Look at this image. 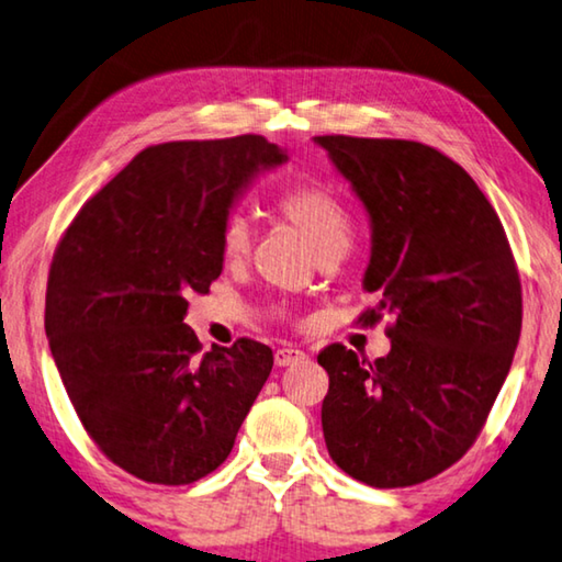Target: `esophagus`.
<instances>
[{
    "label": "esophagus",
    "instance_id": "obj_1",
    "mask_svg": "<svg viewBox=\"0 0 562 562\" xmlns=\"http://www.w3.org/2000/svg\"><path fill=\"white\" fill-rule=\"evenodd\" d=\"M303 358H306V353L303 351H299V348H293V346H283V348H279V351H276V356H273V361H276V366H293V363H301Z\"/></svg>",
    "mask_w": 562,
    "mask_h": 562
}]
</instances>
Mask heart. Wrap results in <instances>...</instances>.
<instances>
[{
  "label": "heart",
  "mask_w": 562,
  "mask_h": 562,
  "mask_svg": "<svg viewBox=\"0 0 562 562\" xmlns=\"http://www.w3.org/2000/svg\"><path fill=\"white\" fill-rule=\"evenodd\" d=\"M279 211L306 244L324 256H344L351 244V218L336 194L318 183H299L279 199ZM251 226L244 216H228L221 228V254L226 261H244L251 251Z\"/></svg>",
  "instance_id": "1"
}]
</instances>
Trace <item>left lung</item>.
Returning <instances> with one entry per match:
<instances>
[{"mask_svg":"<svg viewBox=\"0 0 562 562\" xmlns=\"http://www.w3.org/2000/svg\"><path fill=\"white\" fill-rule=\"evenodd\" d=\"M371 224L363 291L389 356L334 344L321 426L328 456L373 488H406L463 458L510 371L522 299L508 238L465 169L434 146L314 136Z\"/></svg>","mask_w":562,"mask_h":562,"instance_id":"obj_1","label":"left lung"}]
</instances>
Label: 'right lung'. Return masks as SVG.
<instances>
[{
    "instance_id": "obj_1",
    "label": "right lung",
    "mask_w": 562,
    "mask_h": 562,
    "mask_svg": "<svg viewBox=\"0 0 562 562\" xmlns=\"http://www.w3.org/2000/svg\"><path fill=\"white\" fill-rule=\"evenodd\" d=\"M286 161L256 134L149 146L57 246L44 311L54 363L101 453L146 483L216 471L269 379V346L238 338L204 353L183 316L224 269L236 201Z\"/></svg>"
}]
</instances>
